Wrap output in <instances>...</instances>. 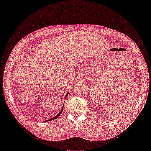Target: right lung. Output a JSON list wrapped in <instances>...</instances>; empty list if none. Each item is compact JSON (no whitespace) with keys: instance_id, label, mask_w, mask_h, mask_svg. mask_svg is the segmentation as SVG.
<instances>
[{"instance_id":"right-lung-1","label":"right lung","mask_w":151,"mask_h":151,"mask_svg":"<svg viewBox=\"0 0 151 151\" xmlns=\"http://www.w3.org/2000/svg\"><path fill=\"white\" fill-rule=\"evenodd\" d=\"M68 93H67V94H66V96H67V95H68ZM62 110H63V108H62V109H61V112H59V113L58 114H57V116H55V117H53V118H51V119H49V120H48L47 121H49V120H55V119H56V118H58V117L61 114V112H62Z\"/></svg>"}]
</instances>
